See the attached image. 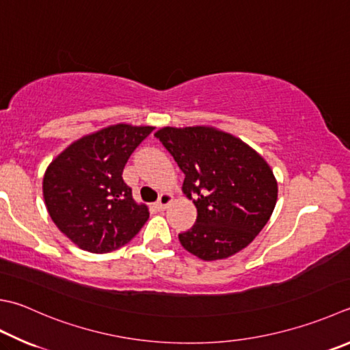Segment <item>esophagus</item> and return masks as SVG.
Returning <instances> with one entry per match:
<instances>
[{"label":"esophagus","instance_id":"1","mask_svg":"<svg viewBox=\"0 0 350 350\" xmlns=\"http://www.w3.org/2000/svg\"><path fill=\"white\" fill-rule=\"evenodd\" d=\"M174 201V196L170 195V193H167V192H163L160 196H158V201H157V208L158 210H166L167 208V206L170 202Z\"/></svg>","mask_w":350,"mask_h":350}]
</instances>
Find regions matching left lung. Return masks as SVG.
<instances>
[{
	"label": "left lung",
	"mask_w": 350,
	"mask_h": 350,
	"mask_svg": "<svg viewBox=\"0 0 350 350\" xmlns=\"http://www.w3.org/2000/svg\"><path fill=\"white\" fill-rule=\"evenodd\" d=\"M155 137L186 175L183 192L198 210L181 245L202 260L239 253L265 227L278 201V181L254 149L210 126L157 131Z\"/></svg>",
	"instance_id": "8db88e82"
}]
</instances>
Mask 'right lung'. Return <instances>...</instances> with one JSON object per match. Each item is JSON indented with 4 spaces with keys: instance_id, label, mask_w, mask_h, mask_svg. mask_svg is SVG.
<instances>
[{
    "instance_id": "add662e5",
    "label": "right lung",
    "mask_w": 350,
    "mask_h": 350,
    "mask_svg": "<svg viewBox=\"0 0 350 350\" xmlns=\"http://www.w3.org/2000/svg\"><path fill=\"white\" fill-rule=\"evenodd\" d=\"M154 126L118 123L79 138L45 170L42 192L56 227L79 248L109 253L140 232L149 217L122 174Z\"/></svg>"
}]
</instances>
